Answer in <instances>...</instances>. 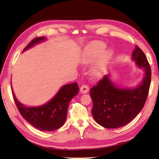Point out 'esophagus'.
<instances>
[{"mask_svg": "<svg viewBox=\"0 0 159 159\" xmlns=\"http://www.w3.org/2000/svg\"><path fill=\"white\" fill-rule=\"evenodd\" d=\"M80 91L81 93H87L89 91V87L87 85H83L80 88Z\"/></svg>", "mask_w": 159, "mask_h": 159, "instance_id": "34e87169", "label": "esophagus"}]
</instances>
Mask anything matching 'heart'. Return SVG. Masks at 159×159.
<instances>
[{"mask_svg":"<svg viewBox=\"0 0 159 159\" xmlns=\"http://www.w3.org/2000/svg\"><path fill=\"white\" fill-rule=\"evenodd\" d=\"M106 49V45L100 41H94L86 47L82 60L83 64L93 63L97 58L101 56L98 61L93 67V74L95 76H100L106 71L110 60L112 57L111 50L104 52Z\"/></svg>","mask_w":159,"mask_h":159,"instance_id":"heart-1","label":"heart"}]
</instances>
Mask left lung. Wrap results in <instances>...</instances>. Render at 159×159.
I'll use <instances>...</instances> for the list:
<instances>
[{"instance_id":"obj_1","label":"left lung","mask_w":159,"mask_h":159,"mask_svg":"<svg viewBox=\"0 0 159 159\" xmlns=\"http://www.w3.org/2000/svg\"><path fill=\"white\" fill-rule=\"evenodd\" d=\"M132 59L144 71L142 83L134 88H118L105 75L91 88L92 114L95 121L106 128H118L127 125L143 108L149 93L152 71L146 55L138 45Z\"/></svg>"}]
</instances>
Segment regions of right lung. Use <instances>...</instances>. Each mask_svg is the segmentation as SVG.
<instances>
[{"label": "right lung", "instance_id": "obj_1", "mask_svg": "<svg viewBox=\"0 0 159 159\" xmlns=\"http://www.w3.org/2000/svg\"><path fill=\"white\" fill-rule=\"evenodd\" d=\"M45 40V37L35 38L29 43L24 51L39 43ZM77 83L62 86L54 98L44 105L36 107H27L21 104L12 96L20 114L25 120L37 129L42 131H52L64 125L66 118L67 109L71 99L79 93Z\"/></svg>", "mask_w": 159, "mask_h": 159}]
</instances>
